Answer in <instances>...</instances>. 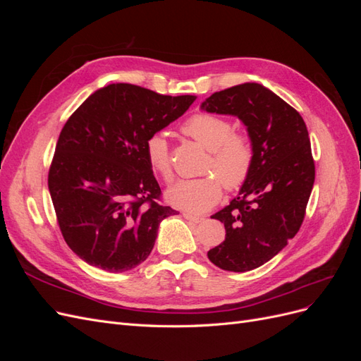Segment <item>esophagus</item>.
I'll return each instance as SVG.
<instances>
[{
	"instance_id": "34e87169",
	"label": "esophagus",
	"mask_w": 361,
	"mask_h": 361,
	"mask_svg": "<svg viewBox=\"0 0 361 361\" xmlns=\"http://www.w3.org/2000/svg\"><path fill=\"white\" fill-rule=\"evenodd\" d=\"M183 216L187 218L188 221H192V223H202L204 218L203 216H199V215H194V214H191V212H183Z\"/></svg>"
}]
</instances>
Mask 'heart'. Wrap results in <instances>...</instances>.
<instances>
[{
    "label": "heart",
    "mask_w": 361,
    "mask_h": 361,
    "mask_svg": "<svg viewBox=\"0 0 361 361\" xmlns=\"http://www.w3.org/2000/svg\"><path fill=\"white\" fill-rule=\"evenodd\" d=\"M182 130L209 150L203 171L197 179H180L167 190V200L188 212H204L218 203L227 190H236L248 179L255 162L253 145L247 135L235 134L227 118L215 114H195L183 123ZM146 157L161 176L173 178L170 149L166 135L157 133L146 141Z\"/></svg>",
    "instance_id": "obj_1"
}]
</instances>
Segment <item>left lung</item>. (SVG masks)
Masks as SVG:
<instances>
[{
	"label": "left lung",
	"instance_id": "obj_1",
	"mask_svg": "<svg viewBox=\"0 0 361 361\" xmlns=\"http://www.w3.org/2000/svg\"><path fill=\"white\" fill-rule=\"evenodd\" d=\"M206 113L238 117L253 145L255 162L238 197L211 218L226 239L207 251L218 268L245 272L279 255L300 231L314 182L307 126L297 110L257 82L215 92Z\"/></svg>",
	"mask_w": 361,
	"mask_h": 361
}]
</instances>
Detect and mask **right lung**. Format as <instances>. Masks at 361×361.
Masks as SVG:
<instances>
[{
	"mask_svg": "<svg viewBox=\"0 0 361 361\" xmlns=\"http://www.w3.org/2000/svg\"><path fill=\"white\" fill-rule=\"evenodd\" d=\"M194 101L116 82L92 93L63 126L48 188L64 241L89 265L123 272L150 255L159 223L176 211L157 202L146 141Z\"/></svg>",
	"mask_w": 361,
	"mask_h": 361,
	"instance_id": "add662e5",
	"label": "right lung"
}]
</instances>
